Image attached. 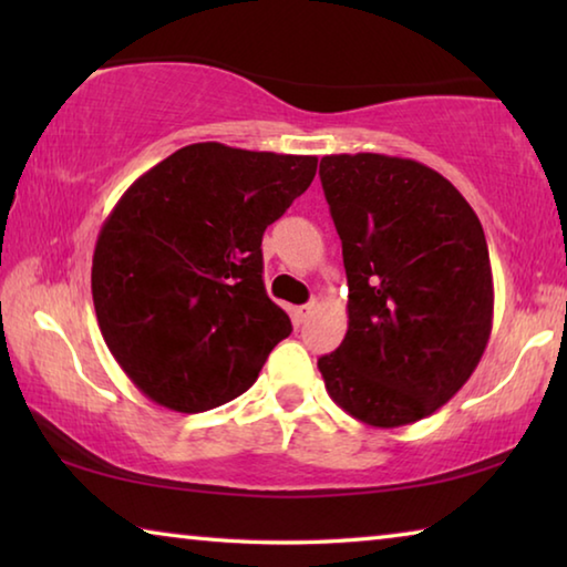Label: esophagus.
<instances>
[{
	"mask_svg": "<svg viewBox=\"0 0 567 567\" xmlns=\"http://www.w3.org/2000/svg\"><path fill=\"white\" fill-rule=\"evenodd\" d=\"M315 307H318V302H307V305H302V307H297V320L305 322V320L310 318V315L315 312Z\"/></svg>",
	"mask_w": 567,
	"mask_h": 567,
	"instance_id": "esophagus-1",
	"label": "esophagus"
}]
</instances>
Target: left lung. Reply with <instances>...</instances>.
<instances>
[{"mask_svg":"<svg viewBox=\"0 0 567 567\" xmlns=\"http://www.w3.org/2000/svg\"><path fill=\"white\" fill-rule=\"evenodd\" d=\"M320 179L350 287L348 334L318 360L324 388L364 425H410L465 385L491 340L483 225L415 159L328 155Z\"/></svg>","mask_w":567,"mask_h":567,"instance_id":"obj_1","label":"left lung"}]
</instances>
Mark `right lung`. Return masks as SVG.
I'll use <instances>...</instances> for the list:
<instances>
[{"mask_svg": "<svg viewBox=\"0 0 567 567\" xmlns=\"http://www.w3.org/2000/svg\"><path fill=\"white\" fill-rule=\"evenodd\" d=\"M318 172L312 155L197 142L137 177L100 229L92 300L142 395L205 412L243 395L292 332L265 292L262 235Z\"/></svg>", "mask_w": 567, "mask_h": 567, "instance_id": "add662e5", "label": "right lung"}]
</instances>
